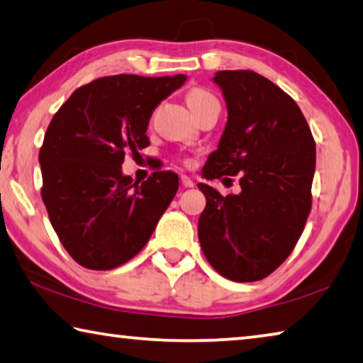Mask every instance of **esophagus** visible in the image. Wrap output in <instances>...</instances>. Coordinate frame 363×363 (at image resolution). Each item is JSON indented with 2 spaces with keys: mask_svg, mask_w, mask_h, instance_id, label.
<instances>
[{
  "mask_svg": "<svg viewBox=\"0 0 363 363\" xmlns=\"http://www.w3.org/2000/svg\"><path fill=\"white\" fill-rule=\"evenodd\" d=\"M181 182H182L184 187H194L195 186L194 181L190 179V177H187V176H181Z\"/></svg>",
  "mask_w": 363,
  "mask_h": 363,
  "instance_id": "1",
  "label": "esophagus"
}]
</instances>
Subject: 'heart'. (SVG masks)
I'll return each mask as SVG.
<instances>
[{"label":"heart","mask_w":363,"mask_h":363,"mask_svg":"<svg viewBox=\"0 0 363 363\" xmlns=\"http://www.w3.org/2000/svg\"><path fill=\"white\" fill-rule=\"evenodd\" d=\"M213 102H219L216 99V96L211 94L210 91L208 89H203V88H194L189 91L187 94V104L189 107L192 108V112H199L200 108L206 107L208 104H213Z\"/></svg>","instance_id":"1"}]
</instances>
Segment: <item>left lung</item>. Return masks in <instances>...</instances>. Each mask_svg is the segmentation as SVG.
<instances>
[{
    "instance_id": "left-lung-1",
    "label": "left lung",
    "mask_w": 363,
    "mask_h": 363,
    "mask_svg": "<svg viewBox=\"0 0 363 363\" xmlns=\"http://www.w3.org/2000/svg\"><path fill=\"white\" fill-rule=\"evenodd\" d=\"M214 83L229 110L218 150L201 174H240L242 192L199 184L206 206L199 238L213 269L233 281L266 279L296 247L312 206L315 143L290 96L251 70H220Z\"/></svg>"
}]
</instances>
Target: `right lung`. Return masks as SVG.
<instances>
[{
    "label": "right lung",
    "instance_id": "right-lung-1",
    "mask_svg": "<svg viewBox=\"0 0 363 363\" xmlns=\"http://www.w3.org/2000/svg\"><path fill=\"white\" fill-rule=\"evenodd\" d=\"M186 75H112L79 86L49 123L40 149L41 199L79 266L110 270L136 256L174 199L179 177L123 176L125 153L149 145L147 126Z\"/></svg>",
    "mask_w": 363,
    "mask_h": 363
}]
</instances>
